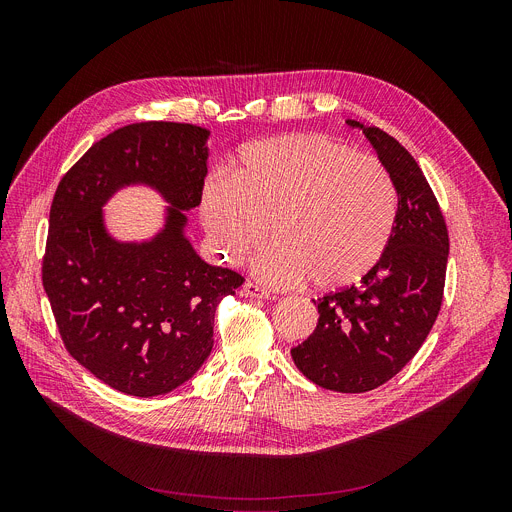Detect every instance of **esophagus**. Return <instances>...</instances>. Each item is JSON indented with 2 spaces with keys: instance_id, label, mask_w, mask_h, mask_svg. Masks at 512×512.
I'll list each match as a JSON object with an SVG mask.
<instances>
[{
  "instance_id": "esophagus-1",
  "label": "esophagus",
  "mask_w": 512,
  "mask_h": 512,
  "mask_svg": "<svg viewBox=\"0 0 512 512\" xmlns=\"http://www.w3.org/2000/svg\"><path fill=\"white\" fill-rule=\"evenodd\" d=\"M243 296H247V298L267 300L271 294H269V291H267L265 287H261V285L253 283V281H245V283H243Z\"/></svg>"
}]
</instances>
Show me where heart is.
Returning a JSON list of instances; mask_svg holds the SVG:
<instances>
[{"instance_id": "1", "label": "heart", "mask_w": 512, "mask_h": 512, "mask_svg": "<svg viewBox=\"0 0 512 512\" xmlns=\"http://www.w3.org/2000/svg\"><path fill=\"white\" fill-rule=\"evenodd\" d=\"M200 218L223 257L237 265L265 237L253 273L273 287H342L387 251L397 192L385 166L320 133H283L247 143L229 174L204 178Z\"/></svg>"}]
</instances>
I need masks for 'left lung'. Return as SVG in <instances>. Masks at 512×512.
<instances>
[{"label":"left lung","instance_id":"obj_1","mask_svg":"<svg viewBox=\"0 0 512 512\" xmlns=\"http://www.w3.org/2000/svg\"><path fill=\"white\" fill-rule=\"evenodd\" d=\"M397 190V218L379 263L336 294L314 300L318 326L291 348L306 379L338 393H367L393 379L417 354L442 308L450 239L421 168L379 127L354 119Z\"/></svg>","mask_w":512,"mask_h":512}]
</instances>
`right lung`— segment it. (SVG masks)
<instances>
[{
  "instance_id": "obj_1",
  "label": "right lung",
  "mask_w": 512,
  "mask_h": 512,
  "mask_svg": "<svg viewBox=\"0 0 512 512\" xmlns=\"http://www.w3.org/2000/svg\"><path fill=\"white\" fill-rule=\"evenodd\" d=\"M210 131L190 123L125 125L60 180L42 285L70 356L105 385L135 397L186 383L212 350L214 312L245 281L208 265L186 239L200 204ZM150 185L171 204L150 242H117L102 206L125 185Z\"/></svg>"
}]
</instances>
